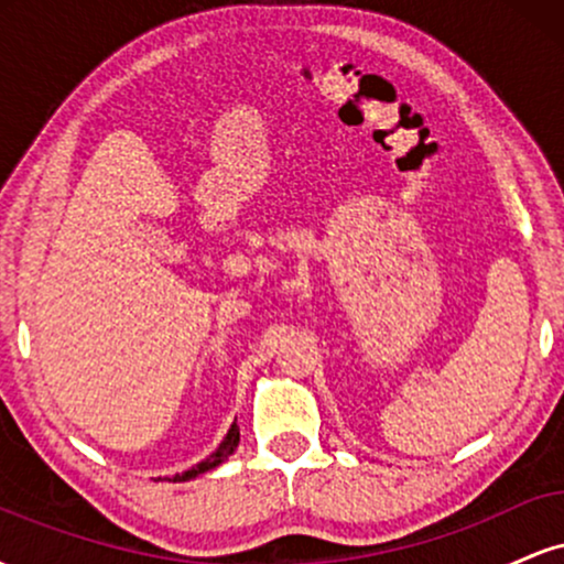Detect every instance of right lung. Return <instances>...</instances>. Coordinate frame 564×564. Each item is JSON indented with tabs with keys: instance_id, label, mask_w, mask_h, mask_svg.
Listing matches in <instances>:
<instances>
[{
	"instance_id": "obj_1",
	"label": "right lung",
	"mask_w": 564,
	"mask_h": 564,
	"mask_svg": "<svg viewBox=\"0 0 564 564\" xmlns=\"http://www.w3.org/2000/svg\"><path fill=\"white\" fill-rule=\"evenodd\" d=\"M238 440H241V432H238V426L232 424L230 432H228V437L223 440V445H219V448L212 453L209 458H204V462L196 464V467H193V469L183 471V475H174V482H185V480H191V477H198V475H204V471L219 467V464H223L225 458H228L230 453L238 448Z\"/></svg>"
}]
</instances>
